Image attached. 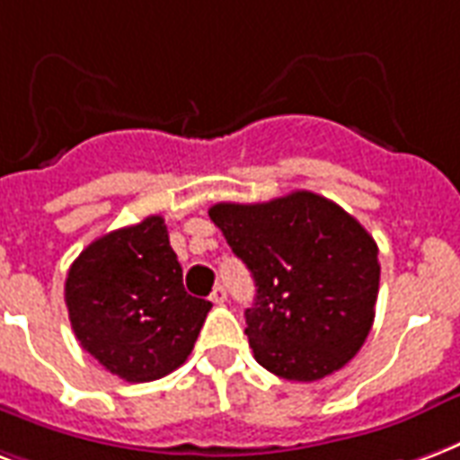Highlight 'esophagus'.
I'll return each mask as SVG.
<instances>
[{"mask_svg":"<svg viewBox=\"0 0 460 460\" xmlns=\"http://www.w3.org/2000/svg\"><path fill=\"white\" fill-rule=\"evenodd\" d=\"M214 302V305H224L226 302V288L224 285H219V288H214L212 297H209Z\"/></svg>","mask_w":460,"mask_h":460,"instance_id":"obj_1","label":"esophagus"}]
</instances>
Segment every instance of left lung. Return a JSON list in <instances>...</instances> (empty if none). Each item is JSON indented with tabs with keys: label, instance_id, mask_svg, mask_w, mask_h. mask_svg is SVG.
<instances>
[{
	"label": "left lung",
	"instance_id": "1",
	"mask_svg": "<svg viewBox=\"0 0 460 460\" xmlns=\"http://www.w3.org/2000/svg\"><path fill=\"white\" fill-rule=\"evenodd\" d=\"M209 219L256 282L246 334L265 370L312 383L360 351L376 319L380 263L351 214L297 190L270 202L214 204Z\"/></svg>",
	"mask_w": 460,
	"mask_h": 460
}]
</instances>
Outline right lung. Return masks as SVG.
<instances>
[{"mask_svg":"<svg viewBox=\"0 0 460 460\" xmlns=\"http://www.w3.org/2000/svg\"><path fill=\"white\" fill-rule=\"evenodd\" d=\"M66 305L80 346L126 383L180 368L212 309L185 292L163 217L92 241L67 270Z\"/></svg>","mask_w":460,"mask_h":460,"instance_id":"1","label":"right lung"}]
</instances>
